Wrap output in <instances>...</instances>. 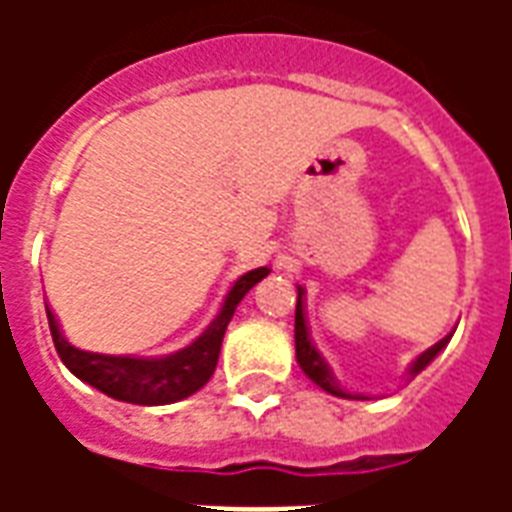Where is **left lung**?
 Instances as JSON below:
<instances>
[{
  "label": "left lung",
  "mask_w": 512,
  "mask_h": 512,
  "mask_svg": "<svg viewBox=\"0 0 512 512\" xmlns=\"http://www.w3.org/2000/svg\"><path fill=\"white\" fill-rule=\"evenodd\" d=\"M301 296H304V288L299 285V299H296V362H299V367L304 370V376L310 378V381H315V384L321 386L323 392H329V395L334 397H362V395H351V392H345V389H340V384H337V378H334L332 367L326 365V359H323L321 354H318V348L312 345L310 340V329H307V318H304V301H301ZM441 348H444V340L441 343H436L433 348H428L425 354H419L414 362H411V367H408V376L414 378L419 376L425 367L436 359V354H439Z\"/></svg>",
  "instance_id": "obj_1"
}]
</instances>
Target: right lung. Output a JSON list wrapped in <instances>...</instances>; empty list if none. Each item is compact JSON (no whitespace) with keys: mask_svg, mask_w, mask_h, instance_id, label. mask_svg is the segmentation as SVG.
<instances>
[{"mask_svg":"<svg viewBox=\"0 0 512 512\" xmlns=\"http://www.w3.org/2000/svg\"><path fill=\"white\" fill-rule=\"evenodd\" d=\"M263 277H268V268H255V271L235 279V285L224 296L222 310L213 318L211 326L194 343L180 348L175 354L134 356L82 351L62 337L54 315H51V310H46L51 340H54L62 365L68 367L76 378H82L84 384L95 386L104 395L123 400V403H136V406L178 403V400L194 395L197 389L208 384V378L213 376L216 362H219L224 332H227V323L233 321L235 307Z\"/></svg>","mask_w":512,"mask_h":512,"instance_id":"add662e5","label":"right lung"}]
</instances>
